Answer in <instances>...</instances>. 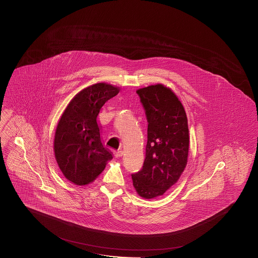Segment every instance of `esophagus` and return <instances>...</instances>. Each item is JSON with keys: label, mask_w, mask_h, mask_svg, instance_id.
Returning a JSON list of instances; mask_svg holds the SVG:
<instances>
[{"label": "esophagus", "mask_w": 258, "mask_h": 258, "mask_svg": "<svg viewBox=\"0 0 258 258\" xmlns=\"http://www.w3.org/2000/svg\"><path fill=\"white\" fill-rule=\"evenodd\" d=\"M124 155V152L122 150H117V151H114V156L116 158H120Z\"/></svg>", "instance_id": "obj_1"}]
</instances>
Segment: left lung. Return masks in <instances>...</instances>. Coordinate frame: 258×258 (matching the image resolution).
<instances>
[{
  "label": "left lung",
  "mask_w": 258,
  "mask_h": 258,
  "mask_svg": "<svg viewBox=\"0 0 258 258\" xmlns=\"http://www.w3.org/2000/svg\"><path fill=\"white\" fill-rule=\"evenodd\" d=\"M136 93L146 109L149 125L144 165L132 179L137 194L151 200L164 195L186 167L187 116L178 96L164 84L144 87Z\"/></svg>",
  "instance_id": "8db88e82"
}]
</instances>
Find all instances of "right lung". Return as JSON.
I'll return each instance as SVG.
<instances>
[{
  "mask_svg": "<svg viewBox=\"0 0 258 258\" xmlns=\"http://www.w3.org/2000/svg\"><path fill=\"white\" fill-rule=\"evenodd\" d=\"M120 88L105 82L87 87L64 109L55 128L54 153L63 176L72 183H92L112 159L100 138L97 115Z\"/></svg>",
  "mask_w": 258,
  "mask_h": 258,
  "instance_id": "right-lung-1",
  "label": "right lung"
}]
</instances>
